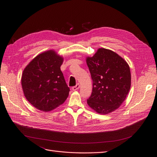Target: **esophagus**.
I'll return each mask as SVG.
<instances>
[{"instance_id": "obj_1", "label": "esophagus", "mask_w": 157, "mask_h": 157, "mask_svg": "<svg viewBox=\"0 0 157 157\" xmlns=\"http://www.w3.org/2000/svg\"><path fill=\"white\" fill-rule=\"evenodd\" d=\"M79 87H80L79 84H77L76 86H73V87H72V89H73V91H76V90H78V89L79 88Z\"/></svg>"}]
</instances>
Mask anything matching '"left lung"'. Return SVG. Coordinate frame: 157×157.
Masks as SVG:
<instances>
[{
  "label": "left lung",
  "instance_id": "obj_1",
  "mask_svg": "<svg viewBox=\"0 0 157 157\" xmlns=\"http://www.w3.org/2000/svg\"><path fill=\"white\" fill-rule=\"evenodd\" d=\"M86 63L93 80V91L87 99L89 106L101 114L114 111L125 99L131 86L127 63L116 53L99 48Z\"/></svg>",
  "mask_w": 157,
  "mask_h": 157
}]
</instances>
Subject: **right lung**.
<instances>
[{"instance_id": "1", "label": "right lung", "mask_w": 157, "mask_h": 157, "mask_svg": "<svg viewBox=\"0 0 157 157\" xmlns=\"http://www.w3.org/2000/svg\"><path fill=\"white\" fill-rule=\"evenodd\" d=\"M63 58L53 50L36 56L25 68L21 86L27 101L40 110L48 112L62 104L70 87L60 70Z\"/></svg>"}]
</instances>
